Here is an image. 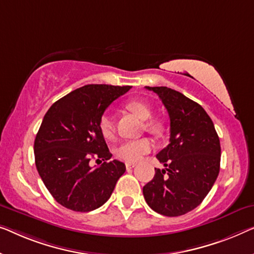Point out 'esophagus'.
Returning <instances> with one entry per match:
<instances>
[{"label": "esophagus", "instance_id": "1", "mask_svg": "<svg viewBox=\"0 0 254 254\" xmlns=\"http://www.w3.org/2000/svg\"><path fill=\"white\" fill-rule=\"evenodd\" d=\"M135 167L134 163H126V168L127 170H131V168Z\"/></svg>", "mask_w": 254, "mask_h": 254}]
</instances>
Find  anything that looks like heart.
<instances>
[{"label": "heart", "mask_w": 254, "mask_h": 254, "mask_svg": "<svg viewBox=\"0 0 254 254\" xmlns=\"http://www.w3.org/2000/svg\"><path fill=\"white\" fill-rule=\"evenodd\" d=\"M127 109L130 112H133L135 116H137L139 119L146 120L151 117L152 112L150 108L144 103L131 101L127 103ZM100 130L103 136L106 138H111L115 133V124H113V118L110 113H103L100 119ZM145 129H148L152 133H160L161 125L158 121H146L144 125ZM153 148V143L148 137H142L137 139H126L123 141L120 144L117 146L116 153L120 159L125 161H129V163H135L142 159L145 154H148Z\"/></svg>", "instance_id": "obj_1"}]
</instances>
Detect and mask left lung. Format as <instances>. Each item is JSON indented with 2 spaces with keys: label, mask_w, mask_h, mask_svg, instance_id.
<instances>
[{
  "label": "left lung",
  "mask_w": 254,
  "mask_h": 254,
  "mask_svg": "<svg viewBox=\"0 0 254 254\" xmlns=\"http://www.w3.org/2000/svg\"><path fill=\"white\" fill-rule=\"evenodd\" d=\"M156 93L171 120L170 144L157 154L165 170L154 168L143 196L154 212L179 216L196 208L212 189L220 171V139L206 111L167 87H145Z\"/></svg>",
  "instance_id": "obj_1"
}]
</instances>
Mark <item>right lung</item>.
I'll list each match as a JSON object with an SVG mask.
<instances>
[{
    "mask_svg": "<svg viewBox=\"0 0 254 254\" xmlns=\"http://www.w3.org/2000/svg\"><path fill=\"white\" fill-rule=\"evenodd\" d=\"M130 86L87 84L55 102L34 141L35 165L57 203L75 212H90L106 203L126 166L110 161L100 119L106 108ZM91 157L103 164L89 165Z\"/></svg>",
    "mask_w": 254,
    "mask_h": 254,
    "instance_id": "add662e5",
    "label": "right lung"
}]
</instances>
